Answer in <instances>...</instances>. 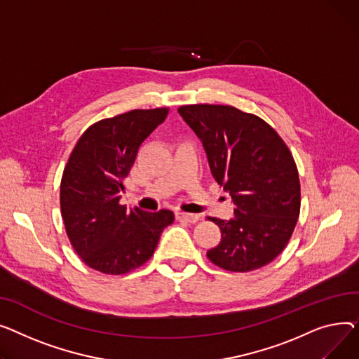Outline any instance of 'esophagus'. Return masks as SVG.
<instances>
[{"label": "esophagus", "instance_id": "obj_1", "mask_svg": "<svg viewBox=\"0 0 359 359\" xmlns=\"http://www.w3.org/2000/svg\"><path fill=\"white\" fill-rule=\"evenodd\" d=\"M177 219L188 223H197L198 222V215H191V213H184V212H177Z\"/></svg>", "mask_w": 359, "mask_h": 359}]
</instances>
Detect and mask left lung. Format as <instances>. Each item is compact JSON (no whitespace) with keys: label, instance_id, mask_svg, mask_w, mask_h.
<instances>
[{"label":"left lung","instance_id":"1","mask_svg":"<svg viewBox=\"0 0 359 359\" xmlns=\"http://www.w3.org/2000/svg\"><path fill=\"white\" fill-rule=\"evenodd\" d=\"M178 113L201 139L213 177L236 204L233 219L207 217L222 231L207 258L231 272L268 265L300 216L299 171L288 146L265 120L231 105L189 104Z\"/></svg>","mask_w":359,"mask_h":359}]
</instances>
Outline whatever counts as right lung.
I'll return each mask as SVG.
<instances>
[{
    "mask_svg": "<svg viewBox=\"0 0 359 359\" xmlns=\"http://www.w3.org/2000/svg\"><path fill=\"white\" fill-rule=\"evenodd\" d=\"M170 109L132 110L102 118L82 133L60 180V213L79 258L109 276H123L151 259L162 230L175 216L121 205L118 193L140 143Z\"/></svg>",
    "mask_w": 359,
    "mask_h": 359,
    "instance_id": "obj_1",
    "label": "right lung"
}]
</instances>
